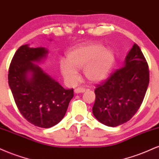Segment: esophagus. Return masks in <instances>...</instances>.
I'll list each match as a JSON object with an SVG mask.
<instances>
[{
    "instance_id": "esophagus-1",
    "label": "esophagus",
    "mask_w": 159,
    "mask_h": 159,
    "mask_svg": "<svg viewBox=\"0 0 159 159\" xmlns=\"http://www.w3.org/2000/svg\"><path fill=\"white\" fill-rule=\"evenodd\" d=\"M85 92V89L82 88V87H78L75 90V93H84Z\"/></svg>"
}]
</instances>
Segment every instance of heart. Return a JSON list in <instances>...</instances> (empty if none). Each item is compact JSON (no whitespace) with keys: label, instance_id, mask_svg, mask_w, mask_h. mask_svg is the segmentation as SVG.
Wrapping results in <instances>:
<instances>
[{"label":"heart","instance_id":"heart-1","mask_svg":"<svg viewBox=\"0 0 159 159\" xmlns=\"http://www.w3.org/2000/svg\"><path fill=\"white\" fill-rule=\"evenodd\" d=\"M66 61H60L61 74L69 83L78 79L77 70L83 69L87 80L99 82L108 77L114 68L116 57L112 50L102 44H90L78 47L66 55Z\"/></svg>","mask_w":159,"mask_h":159}]
</instances>
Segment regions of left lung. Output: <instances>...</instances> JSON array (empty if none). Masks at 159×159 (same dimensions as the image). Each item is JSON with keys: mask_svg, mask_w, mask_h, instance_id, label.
<instances>
[{"mask_svg": "<svg viewBox=\"0 0 159 159\" xmlns=\"http://www.w3.org/2000/svg\"><path fill=\"white\" fill-rule=\"evenodd\" d=\"M149 81V66L134 43L125 64L96 86L93 114L100 123L115 127L130 120L140 108Z\"/></svg>", "mask_w": 159, "mask_h": 159, "instance_id": "obj_1", "label": "left lung"}]
</instances>
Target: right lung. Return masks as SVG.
<instances>
[{"instance_id":"add662e5","label":"right lung","mask_w":159,"mask_h":159,"mask_svg":"<svg viewBox=\"0 0 159 159\" xmlns=\"http://www.w3.org/2000/svg\"><path fill=\"white\" fill-rule=\"evenodd\" d=\"M47 54L45 48L21 45L12 57L8 73L9 85L20 113L29 123L45 129L61 121L74 96L73 89H64L34 63Z\"/></svg>"}]
</instances>
